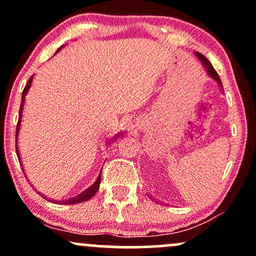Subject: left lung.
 <instances>
[{"label":"left lung","mask_w":256,"mask_h":256,"mask_svg":"<svg viewBox=\"0 0 256 256\" xmlns=\"http://www.w3.org/2000/svg\"><path fill=\"white\" fill-rule=\"evenodd\" d=\"M196 55H198L200 60H201L202 62H204V66H206V68H207V71H208V73H210V77L216 79V80L218 82V83H219L220 85H222V80H220V78H219L218 73H216V70L213 68L212 64H210V61H208V58H204V55H202V54H200V52H196Z\"/></svg>","instance_id":"1"}]
</instances>
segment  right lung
<instances>
[{"mask_svg":"<svg viewBox=\"0 0 256 256\" xmlns=\"http://www.w3.org/2000/svg\"><path fill=\"white\" fill-rule=\"evenodd\" d=\"M31 83H32V77L28 79V84H26L24 91H22V106H20V110H19V120H18V124H16V136H18V132H19V128H20V118H22V106H24V100H25V95L26 92L28 91V88L31 86ZM16 155L19 156V152H18V146H16ZM20 160V158H18ZM100 183H101V173H100L98 180L95 182V184L92 185V186H90L89 189L85 190L83 194H80V195L77 196V198H70L67 200V201H64V204H80V202H85L88 201V200H90L92 198L94 195H95L96 192H98V188H100Z\"/></svg>","mask_w":256,"mask_h":256,"instance_id":"1","label":"right lung"}]
</instances>
